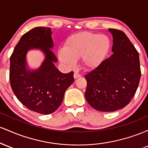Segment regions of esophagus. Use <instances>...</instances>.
I'll list each match as a JSON object with an SVG mask.
<instances>
[{
	"instance_id": "esophagus-1",
	"label": "esophagus",
	"mask_w": 148,
	"mask_h": 148,
	"mask_svg": "<svg viewBox=\"0 0 148 148\" xmlns=\"http://www.w3.org/2000/svg\"><path fill=\"white\" fill-rule=\"evenodd\" d=\"M81 75L80 74H79V73H77V72H75L74 74V79H77V78H79V77H81Z\"/></svg>"
}]
</instances>
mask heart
<instances>
[{"instance_id": "heart-1", "label": "heart", "mask_w": 148, "mask_h": 148, "mask_svg": "<svg viewBox=\"0 0 148 148\" xmlns=\"http://www.w3.org/2000/svg\"><path fill=\"white\" fill-rule=\"evenodd\" d=\"M109 48L110 40L106 35L79 32L66 39L64 50L59 51L58 56L70 68L75 67L76 60L81 58L86 68L93 69L104 60Z\"/></svg>"}]
</instances>
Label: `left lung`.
Here are the masks:
<instances>
[{
  "mask_svg": "<svg viewBox=\"0 0 148 148\" xmlns=\"http://www.w3.org/2000/svg\"><path fill=\"white\" fill-rule=\"evenodd\" d=\"M113 35V54L85 79V97L90 106L100 111L111 112L130 102L138 88L140 75L138 52L124 32L109 28Z\"/></svg>",
  "mask_w": 148,
  "mask_h": 148,
  "instance_id": "8db88e82",
  "label": "left lung"
}]
</instances>
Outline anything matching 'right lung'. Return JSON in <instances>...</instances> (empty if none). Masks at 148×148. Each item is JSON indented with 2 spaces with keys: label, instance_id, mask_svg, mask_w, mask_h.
<instances>
[{
  "label": "right lung",
  "instance_id": "add662e5",
  "mask_svg": "<svg viewBox=\"0 0 148 148\" xmlns=\"http://www.w3.org/2000/svg\"><path fill=\"white\" fill-rule=\"evenodd\" d=\"M53 46L50 28L37 27L25 33L10 57V82L16 98L31 111L48 115L60 106L64 92L74 82V72H60L54 65L58 59L51 49ZM39 48L46 58L37 71L25 68V55L30 48Z\"/></svg>",
  "mask_w": 148,
  "mask_h": 148
}]
</instances>
